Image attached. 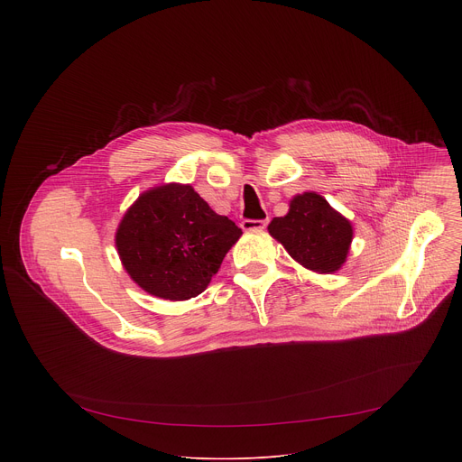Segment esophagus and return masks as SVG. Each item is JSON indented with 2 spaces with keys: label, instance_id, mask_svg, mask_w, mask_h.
Here are the masks:
<instances>
[{
  "label": "esophagus",
  "instance_id": "34e87169",
  "mask_svg": "<svg viewBox=\"0 0 462 462\" xmlns=\"http://www.w3.org/2000/svg\"><path fill=\"white\" fill-rule=\"evenodd\" d=\"M241 228L245 230V232H261V230H265L267 228V221H252V219H245L243 223H241Z\"/></svg>",
  "mask_w": 462,
  "mask_h": 462
}]
</instances>
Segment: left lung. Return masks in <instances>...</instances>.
I'll list each match as a JSON object with an SVG mask.
<instances>
[{
    "label": "left lung",
    "mask_w": 462,
    "mask_h": 462,
    "mask_svg": "<svg viewBox=\"0 0 462 462\" xmlns=\"http://www.w3.org/2000/svg\"><path fill=\"white\" fill-rule=\"evenodd\" d=\"M269 234L285 246L301 267L333 274L344 267L353 243V225L316 191L294 195L289 212L274 217Z\"/></svg>",
    "instance_id": "left-lung-1"
}]
</instances>
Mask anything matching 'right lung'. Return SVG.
I'll list each match as a JSON object with an SVG mask.
<instances>
[{"mask_svg": "<svg viewBox=\"0 0 462 462\" xmlns=\"http://www.w3.org/2000/svg\"><path fill=\"white\" fill-rule=\"evenodd\" d=\"M241 234L189 184L168 182L143 191L125 210L115 245L124 271L143 291L184 301L208 287Z\"/></svg>", "mask_w": 462, "mask_h": 462, "instance_id": "add662e5", "label": "right lung"}]
</instances>
